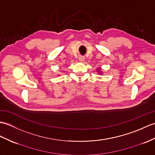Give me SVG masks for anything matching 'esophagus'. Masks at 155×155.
<instances>
[{
	"label": "esophagus",
	"mask_w": 155,
	"mask_h": 155,
	"mask_svg": "<svg viewBox=\"0 0 155 155\" xmlns=\"http://www.w3.org/2000/svg\"><path fill=\"white\" fill-rule=\"evenodd\" d=\"M84 59H85V58L83 56H79V57H78V60L80 61L81 62H83V61H84Z\"/></svg>",
	"instance_id": "1"
}]
</instances>
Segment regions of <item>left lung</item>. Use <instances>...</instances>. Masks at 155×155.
I'll return each mask as SVG.
<instances>
[{"label":"left lung","instance_id":"8db88e82","mask_svg":"<svg viewBox=\"0 0 155 155\" xmlns=\"http://www.w3.org/2000/svg\"><path fill=\"white\" fill-rule=\"evenodd\" d=\"M96 71L98 72V74H102V72H101V68H99V69H97Z\"/></svg>","mask_w":155,"mask_h":155}]
</instances>
